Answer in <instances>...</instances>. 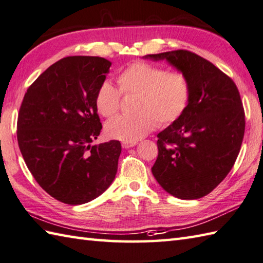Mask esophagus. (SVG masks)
Segmentation results:
<instances>
[{
    "instance_id": "1",
    "label": "esophagus",
    "mask_w": 263,
    "mask_h": 263,
    "mask_svg": "<svg viewBox=\"0 0 263 263\" xmlns=\"http://www.w3.org/2000/svg\"><path fill=\"white\" fill-rule=\"evenodd\" d=\"M135 145H137V142H132V143L124 142V143H122V147H124V148H130V147L135 146Z\"/></svg>"
}]
</instances>
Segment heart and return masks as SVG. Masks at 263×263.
I'll use <instances>...</instances> for the list:
<instances>
[{"mask_svg":"<svg viewBox=\"0 0 263 263\" xmlns=\"http://www.w3.org/2000/svg\"><path fill=\"white\" fill-rule=\"evenodd\" d=\"M118 85L124 94H137L136 115L110 120L105 130L112 138L136 142L151 132L155 124L167 126L183 116L191 98L190 82L184 73L137 61L118 73ZM121 94L110 82H104L95 98L96 109L111 118L120 108Z\"/></svg>","mask_w":263,"mask_h":263,"instance_id":"heart-1","label":"heart"}]
</instances>
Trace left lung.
<instances>
[{"label": "left lung", "mask_w": 263, "mask_h": 263, "mask_svg": "<svg viewBox=\"0 0 263 263\" xmlns=\"http://www.w3.org/2000/svg\"><path fill=\"white\" fill-rule=\"evenodd\" d=\"M167 61L190 82L189 105L179 119L158 134L152 174L162 189L181 200L209 194L236 161L245 116L236 85L220 69L185 50L148 54Z\"/></svg>", "instance_id": "obj_1"}]
</instances>
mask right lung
<instances>
[{
  "instance_id": "add662e5",
  "label": "right lung",
  "mask_w": 263,
  "mask_h": 263,
  "mask_svg": "<svg viewBox=\"0 0 263 263\" xmlns=\"http://www.w3.org/2000/svg\"><path fill=\"white\" fill-rule=\"evenodd\" d=\"M111 62L100 57H67L40 74L21 103L17 138L35 180L55 200L84 204L114 181L119 141L90 145L102 124L98 89Z\"/></svg>"
}]
</instances>
